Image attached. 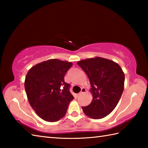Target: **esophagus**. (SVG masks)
Returning a JSON list of instances; mask_svg holds the SVG:
<instances>
[{
  "instance_id": "obj_1",
  "label": "esophagus",
  "mask_w": 148,
  "mask_h": 148,
  "mask_svg": "<svg viewBox=\"0 0 148 148\" xmlns=\"http://www.w3.org/2000/svg\"><path fill=\"white\" fill-rule=\"evenodd\" d=\"M86 91V90L85 88H82V89H81V91L80 92V93H79V94H78V95H81V94L85 93Z\"/></svg>"
}]
</instances>
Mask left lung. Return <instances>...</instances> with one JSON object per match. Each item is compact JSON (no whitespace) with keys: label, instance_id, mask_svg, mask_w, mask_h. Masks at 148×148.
I'll use <instances>...</instances> for the list:
<instances>
[{"label":"left lung","instance_id":"8db88e82","mask_svg":"<svg viewBox=\"0 0 148 148\" xmlns=\"http://www.w3.org/2000/svg\"><path fill=\"white\" fill-rule=\"evenodd\" d=\"M77 65L88 77L93 100L82 107L84 114L92 119H101L117 106L124 90L125 74L117 63L96 56L82 60Z\"/></svg>","mask_w":148,"mask_h":148}]
</instances>
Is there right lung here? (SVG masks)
<instances>
[{
    "label": "right lung",
    "mask_w": 148,
    "mask_h": 148,
    "mask_svg": "<svg viewBox=\"0 0 148 148\" xmlns=\"http://www.w3.org/2000/svg\"><path fill=\"white\" fill-rule=\"evenodd\" d=\"M71 62L51 59L33 66L28 71L25 89L30 105L40 118L48 122L64 118L74 97L64 76Z\"/></svg>",
    "instance_id": "obj_1"
}]
</instances>
